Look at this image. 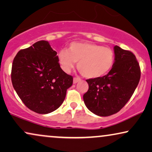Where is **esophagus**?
Instances as JSON below:
<instances>
[{
	"label": "esophagus",
	"mask_w": 152,
	"mask_h": 152,
	"mask_svg": "<svg viewBox=\"0 0 152 152\" xmlns=\"http://www.w3.org/2000/svg\"><path fill=\"white\" fill-rule=\"evenodd\" d=\"M80 78L79 77H74V80H73V82H74V84H76L77 83L78 81H80Z\"/></svg>",
	"instance_id": "esophagus-1"
}]
</instances>
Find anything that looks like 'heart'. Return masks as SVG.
I'll list each match as a JSON object with an SVG mask.
<instances>
[{"label": "heart", "mask_w": 152, "mask_h": 152, "mask_svg": "<svg viewBox=\"0 0 152 152\" xmlns=\"http://www.w3.org/2000/svg\"><path fill=\"white\" fill-rule=\"evenodd\" d=\"M59 63L65 72H69L78 62L77 67L88 78L102 77L110 72L115 63V53L110 48L89 42H73L68 50L58 53Z\"/></svg>", "instance_id": "obj_1"}]
</instances>
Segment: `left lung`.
<instances>
[{"label":"left lung","mask_w":152,"mask_h":152,"mask_svg":"<svg viewBox=\"0 0 152 152\" xmlns=\"http://www.w3.org/2000/svg\"><path fill=\"white\" fill-rule=\"evenodd\" d=\"M115 63L103 77L86 80L89 89L83 95L89 110L98 116L119 112L129 102L140 78V69L132 52L114 46Z\"/></svg>","instance_id":"1"}]
</instances>
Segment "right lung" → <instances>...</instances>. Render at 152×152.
Wrapping results in <instances>:
<instances>
[{
  "mask_svg": "<svg viewBox=\"0 0 152 152\" xmlns=\"http://www.w3.org/2000/svg\"><path fill=\"white\" fill-rule=\"evenodd\" d=\"M11 78L23 104L39 114H48L59 108L73 83L72 76L60 68L57 52L44 40L17 53Z\"/></svg>",
  "mask_w": 152,
  "mask_h": 152,
  "instance_id": "add662e5",
  "label": "right lung"
}]
</instances>
